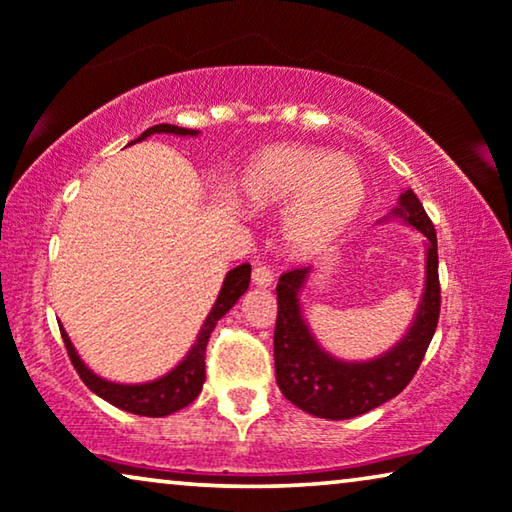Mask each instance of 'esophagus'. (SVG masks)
Instances as JSON below:
<instances>
[{"label": "esophagus", "instance_id": "obj_1", "mask_svg": "<svg viewBox=\"0 0 512 512\" xmlns=\"http://www.w3.org/2000/svg\"><path fill=\"white\" fill-rule=\"evenodd\" d=\"M251 279H254V284L261 286V289H268V286L275 282V275H272V270L265 268V265H256L254 272H251Z\"/></svg>", "mask_w": 512, "mask_h": 512}]
</instances>
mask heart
I'll list each match as a JSON object with an SVG mask.
<instances>
[{
  "label": "heart",
  "mask_w": 512,
  "mask_h": 512,
  "mask_svg": "<svg viewBox=\"0 0 512 512\" xmlns=\"http://www.w3.org/2000/svg\"><path fill=\"white\" fill-rule=\"evenodd\" d=\"M254 209L284 212V240L293 254L324 249L366 200V177L354 158L303 144H279L254 158L242 181Z\"/></svg>",
  "instance_id": "obj_1"
}]
</instances>
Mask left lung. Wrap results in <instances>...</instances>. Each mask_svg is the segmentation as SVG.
<instances>
[{
    "mask_svg": "<svg viewBox=\"0 0 512 512\" xmlns=\"http://www.w3.org/2000/svg\"><path fill=\"white\" fill-rule=\"evenodd\" d=\"M391 219H401L424 235L426 282L422 303L401 342L370 361H340L321 349L303 319L300 291L310 268L284 272L277 284L275 373L282 394L300 410L324 419H349L370 412L401 394L415 377L440 317L438 240L415 193L405 191L391 209Z\"/></svg>",
    "mask_w": 512,
    "mask_h": 512,
    "instance_id": "8db88e82",
    "label": "left lung"
}]
</instances>
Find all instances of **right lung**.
<instances>
[{
  "label": "right lung",
  "mask_w": 512,
  "mask_h": 512,
  "mask_svg": "<svg viewBox=\"0 0 512 512\" xmlns=\"http://www.w3.org/2000/svg\"><path fill=\"white\" fill-rule=\"evenodd\" d=\"M156 132L179 135V137L200 135V130H188V128H179V125L160 123L142 132L135 142H142V139L156 135ZM249 279H251L249 263L237 265V268L228 272L226 279H223L219 298H216L212 312L207 314L205 324H202L198 340H195L191 352L184 356V361H181L179 366H174L170 373L158 377V380L144 382V384H118V382L104 380V377L95 375L93 370L81 361V356L76 354V349L72 345V340H69V335L65 333V328H60L69 361H72V366L76 368V373H79L83 384H86L93 394L104 398L107 403L116 405V408L132 412V415H142V417L172 415V412H177L181 408H186L188 403H193L202 391V384H205V352H207L209 335H212L216 321H219L223 314H226L230 307L244 296V291L249 289Z\"/></svg>",
  "instance_id": "right-lung-1"
}]
</instances>
